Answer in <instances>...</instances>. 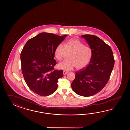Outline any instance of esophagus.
Returning <instances> with one entry per match:
<instances>
[{
  "instance_id": "obj_1",
  "label": "esophagus",
  "mask_w": 130,
  "mask_h": 130,
  "mask_svg": "<svg viewBox=\"0 0 130 130\" xmlns=\"http://www.w3.org/2000/svg\"><path fill=\"white\" fill-rule=\"evenodd\" d=\"M68 73V72L64 71V72H63V74H64V75H66Z\"/></svg>"
}]
</instances>
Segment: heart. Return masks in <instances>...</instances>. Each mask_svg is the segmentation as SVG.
<instances>
[{
  "label": "heart",
  "instance_id": "b5f03b06",
  "mask_svg": "<svg viewBox=\"0 0 130 130\" xmlns=\"http://www.w3.org/2000/svg\"><path fill=\"white\" fill-rule=\"evenodd\" d=\"M70 53L68 60H65L59 63L58 69L68 71L75 67L77 69L86 67L91 61L92 51L91 48L85 44L77 39H69L64 44H58L54 51V57L60 61L66 53Z\"/></svg>",
  "mask_w": 130,
  "mask_h": 130
}]
</instances>
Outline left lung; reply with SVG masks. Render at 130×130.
<instances>
[{
    "mask_svg": "<svg viewBox=\"0 0 130 130\" xmlns=\"http://www.w3.org/2000/svg\"><path fill=\"white\" fill-rule=\"evenodd\" d=\"M91 48L92 55L89 64L76 72L71 84L75 92L90 97L100 91L107 83L114 65L113 53L109 45L97 36L83 35Z\"/></svg>",
    "mask_w": 130,
    "mask_h": 130,
    "instance_id": "left-lung-1",
    "label": "left lung"
}]
</instances>
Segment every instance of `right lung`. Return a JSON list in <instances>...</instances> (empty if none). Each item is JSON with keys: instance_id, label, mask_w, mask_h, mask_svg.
<instances>
[{"instance_id": "add662e5", "label": "right lung", "mask_w": 130, "mask_h": 130, "mask_svg": "<svg viewBox=\"0 0 130 130\" xmlns=\"http://www.w3.org/2000/svg\"><path fill=\"white\" fill-rule=\"evenodd\" d=\"M42 32L30 39L22 50L20 58L22 73L30 90L42 96L53 93L58 80L63 77V70H54L56 47L66 37Z\"/></svg>"}]
</instances>
